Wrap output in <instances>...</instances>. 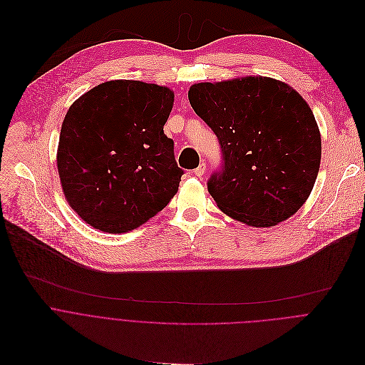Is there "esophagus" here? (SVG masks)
I'll return each mask as SVG.
<instances>
[{"label":"esophagus","mask_w":365,"mask_h":365,"mask_svg":"<svg viewBox=\"0 0 365 365\" xmlns=\"http://www.w3.org/2000/svg\"><path fill=\"white\" fill-rule=\"evenodd\" d=\"M204 173H205V164H204V163H201V164L194 170V174H195L197 177H202V175H204Z\"/></svg>","instance_id":"esophagus-1"}]
</instances>
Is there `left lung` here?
Masks as SVG:
<instances>
[{
  "label": "left lung",
  "instance_id": "1",
  "mask_svg": "<svg viewBox=\"0 0 365 365\" xmlns=\"http://www.w3.org/2000/svg\"><path fill=\"white\" fill-rule=\"evenodd\" d=\"M194 112L215 133L222 165L207 188L218 208L253 227H272L309 197L321 164L315 116L290 86L270 78L197 83Z\"/></svg>",
  "mask_w": 365,
  "mask_h": 365
}]
</instances>
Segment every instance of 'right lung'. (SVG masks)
Listing matches in <instances>:
<instances>
[{"instance_id": "right-lung-1", "label": "right lung", "mask_w": 365, "mask_h": 365, "mask_svg": "<svg viewBox=\"0 0 365 365\" xmlns=\"http://www.w3.org/2000/svg\"><path fill=\"white\" fill-rule=\"evenodd\" d=\"M174 93L138 81L91 89L67 110L58 140L63 192L92 227L125 233L175 195L184 171L164 133Z\"/></svg>"}]
</instances>
